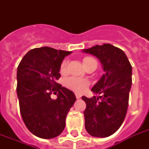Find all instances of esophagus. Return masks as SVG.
Instances as JSON below:
<instances>
[{"label": "esophagus", "instance_id": "34e87169", "mask_svg": "<svg viewBox=\"0 0 149 149\" xmlns=\"http://www.w3.org/2000/svg\"><path fill=\"white\" fill-rule=\"evenodd\" d=\"M75 95H76V97H77V99H79V98L81 97V95H80L79 93H75Z\"/></svg>", "mask_w": 149, "mask_h": 149}]
</instances>
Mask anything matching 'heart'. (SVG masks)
I'll use <instances>...</instances> for the list:
<instances>
[{"label": "heart", "instance_id": "obj_1", "mask_svg": "<svg viewBox=\"0 0 149 149\" xmlns=\"http://www.w3.org/2000/svg\"><path fill=\"white\" fill-rule=\"evenodd\" d=\"M93 62L96 63V61L91 57H85L84 58V65H86V64L90 63H93ZM66 66H67V62L63 61V63L61 64V72H65ZM65 84H66L68 88H70V90H72L75 92H77V93H83L88 88L89 86V83L87 80L84 79H79V78H75V77H70V78L66 79Z\"/></svg>", "mask_w": 149, "mask_h": 149}]
</instances>
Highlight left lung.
Wrapping results in <instances>:
<instances>
[{"label":"left lung","mask_w":149,"mask_h":149,"mask_svg":"<svg viewBox=\"0 0 149 149\" xmlns=\"http://www.w3.org/2000/svg\"><path fill=\"white\" fill-rule=\"evenodd\" d=\"M101 63L104 73L91 91L96 97L83 96L85 128L91 136L106 138L115 133L125 120L132 84V67L124 51L111 45H95L83 50Z\"/></svg>","instance_id":"left-lung-1"}]
</instances>
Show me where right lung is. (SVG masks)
Instances as JSON below:
<instances>
[{"label": "right lung", "mask_w": 149, "mask_h": 149, "mask_svg": "<svg viewBox=\"0 0 149 149\" xmlns=\"http://www.w3.org/2000/svg\"><path fill=\"white\" fill-rule=\"evenodd\" d=\"M72 52L41 47L29 51L17 70V95L27 128L36 136L50 139L65 127V118L77 100L73 92L56 83L61 64ZM52 92H58L52 99Z\"/></svg>", "instance_id": "obj_1"}]
</instances>
